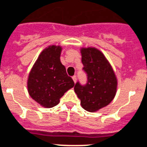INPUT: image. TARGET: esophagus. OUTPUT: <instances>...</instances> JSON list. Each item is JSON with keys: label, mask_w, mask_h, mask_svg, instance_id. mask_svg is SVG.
<instances>
[{"label": "esophagus", "mask_w": 147, "mask_h": 147, "mask_svg": "<svg viewBox=\"0 0 147 147\" xmlns=\"http://www.w3.org/2000/svg\"><path fill=\"white\" fill-rule=\"evenodd\" d=\"M72 78H73V80H74V83H76V81H77V77L74 75V76H73Z\"/></svg>", "instance_id": "1"}]
</instances>
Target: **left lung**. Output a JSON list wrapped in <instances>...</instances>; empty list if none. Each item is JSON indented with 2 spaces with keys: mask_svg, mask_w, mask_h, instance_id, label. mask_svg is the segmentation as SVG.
Listing matches in <instances>:
<instances>
[{
  "mask_svg": "<svg viewBox=\"0 0 147 147\" xmlns=\"http://www.w3.org/2000/svg\"><path fill=\"white\" fill-rule=\"evenodd\" d=\"M83 69L87 74L84 85L78 81L75 93L86 111L94 112L107 106L115 96L117 79L103 53L95 48L81 49Z\"/></svg>",
  "mask_w": 147,
  "mask_h": 147,
  "instance_id": "8db88e82",
  "label": "left lung"
}]
</instances>
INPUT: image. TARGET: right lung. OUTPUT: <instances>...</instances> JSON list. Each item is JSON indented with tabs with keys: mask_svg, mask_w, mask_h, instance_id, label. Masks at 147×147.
I'll return each mask as SVG.
<instances>
[{
	"mask_svg": "<svg viewBox=\"0 0 147 147\" xmlns=\"http://www.w3.org/2000/svg\"><path fill=\"white\" fill-rule=\"evenodd\" d=\"M60 46L44 49L32 68L28 79V90L33 100L45 108L58 105L65 92L74 86L60 62Z\"/></svg>",
	"mask_w": 147,
	"mask_h": 147,
	"instance_id": "1",
	"label": "right lung"
}]
</instances>
